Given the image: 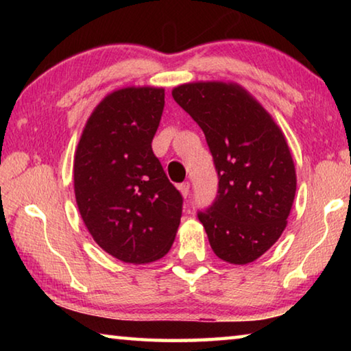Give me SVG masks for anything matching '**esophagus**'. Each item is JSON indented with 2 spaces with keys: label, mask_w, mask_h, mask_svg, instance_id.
Masks as SVG:
<instances>
[{
  "label": "esophagus",
  "mask_w": 351,
  "mask_h": 351,
  "mask_svg": "<svg viewBox=\"0 0 351 351\" xmlns=\"http://www.w3.org/2000/svg\"><path fill=\"white\" fill-rule=\"evenodd\" d=\"M178 190H180L184 198H189V195H190V182L180 184V186H178Z\"/></svg>",
  "instance_id": "esophagus-1"
}]
</instances>
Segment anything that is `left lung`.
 I'll use <instances>...</instances> for the list:
<instances>
[{
  "mask_svg": "<svg viewBox=\"0 0 351 351\" xmlns=\"http://www.w3.org/2000/svg\"><path fill=\"white\" fill-rule=\"evenodd\" d=\"M171 96L204 132L218 171V195L198 213L212 251L247 265L280 239L297 178L287 138L251 93L235 82H192Z\"/></svg>",
  "mask_w": 351,
  "mask_h": 351,
  "instance_id": "8db88e82",
  "label": "left lung"
}]
</instances>
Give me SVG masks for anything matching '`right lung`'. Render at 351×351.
Returning <instances> with one entry per match:
<instances>
[{"label": "right lung", "instance_id": "right-lung-1", "mask_svg": "<svg viewBox=\"0 0 351 351\" xmlns=\"http://www.w3.org/2000/svg\"><path fill=\"white\" fill-rule=\"evenodd\" d=\"M164 88L127 86L100 100L74 154V193L94 241L123 263L144 265L170 251L182 197L169 181L152 141Z\"/></svg>", "mask_w": 351, "mask_h": 351}]
</instances>
